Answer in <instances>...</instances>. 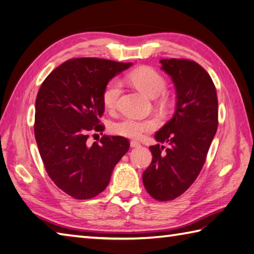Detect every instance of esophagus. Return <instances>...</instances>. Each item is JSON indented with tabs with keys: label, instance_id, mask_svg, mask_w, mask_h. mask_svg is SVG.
Here are the masks:
<instances>
[{
	"label": "esophagus",
	"instance_id": "esophagus-1",
	"mask_svg": "<svg viewBox=\"0 0 254 254\" xmlns=\"http://www.w3.org/2000/svg\"><path fill=\"white\" fill-rule=\"evenodd\" d=\"M138 146H140V142H139V141H136V140H131L130 141V147L131 148H136Z\"/></svg>",
	"mask_w": 254,
	"mask_h": 254
}]
</instances>
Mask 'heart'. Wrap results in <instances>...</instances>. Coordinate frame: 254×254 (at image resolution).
<instances>
[{
	"label": "heart",
	"instance_id": "b5f03b06",
	"mask_svg": "<svg viewBox=\"0 0 254 254\" xmlns=\"http://www.w3.org/2000/svg\"><path fill=\"white\" fill-rule=\"evenodd\" d=\"M128 79L137 89L149 97H157L164 93L167 89V81L161 73L151 68V66H140L128 74ZM122 92L121 81L112 79L108 81L103 90L102 101L105 108L108 111L115 110ZM158 126V122L153 118H139L126 117L114 123L112 125V131L118 136L127 138H139L142 133L151 131Z\"/></svg>",
	"mask_w": 254,
	"mask_h": 254
}]
</instances>
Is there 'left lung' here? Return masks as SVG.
Returning <instances> with one entry per match:
<instances>
[{
	"label": "left lung",
	"instance_id": "1",
	"mask_svg": "<svg viewBox=\"0 0 254 254\" xmlns=\"http://www.w3.org/2000/svg\"><path fill=\"white\" fill-rule=\"evenodd\" d=\"M161 69L177 90L173 117L154 134L164 146H150L152 161L142 174L147 192L157 200H172L197 179L218 126V100L210 75L195 61L162 59Z\"/></svg>",
	"mask_w": 254,
	"mask_h": 254
}]
</instances>
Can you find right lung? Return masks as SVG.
Returning a JSON list of instances; mask_svg holds the SVG:
<instances>
[{"mask_svg": "<svg viewBox=\"0 0 254 254\" xmlns=\"http://www.w3.org/2000/svg\"><path fill=\"white\" fill-rule=\"evenodd\" d=\"M131 62L75 58L46 77L36 98L35 138L49 178L75 199L102 193L128 149L121 136H103L89 144L90 131L103 130V90Z\"/></svg>", "mask_w": 254, "mask_h": 254, "instance_id": "add662e5", "label": "right lung"}]
</instances>
